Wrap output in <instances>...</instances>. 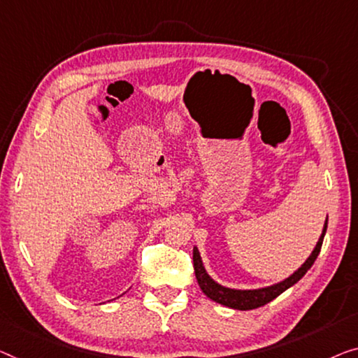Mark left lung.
Instances as JSON below:
<instances>
[{"instance_id":"1","label":"left lung","mask_w":358,"mask_h":358,"mask_svg":"<svg viewBox=\"0 0 358 358\" xmlns=\"http://www.w3.org/2000/svg\"><path fill=\"white\" fill-rule=\"evenodd\" d=\"M327 227H328V218H327V222H324L323 233L318 239L315 249H313V252L310 254V257H308L306 262H303L301 268L294 271L289 278H286L285 281L278 282V285L262 287V289H252V291L230 289V287L218 285V282L213 281L210 276L207 275L204 265H202V260H201V255H199V250H197V248L193 249V264H194L196 280H197V282H199L202 292H204V294L209 299H212V301L222 303V306L238 308V310H252V308L262 307V306H265V303H268L270 301H273L275 297H278L281 292H285L287 289V287L296 285V282L307 273L308 268H310L313 262H315L318 257L320 249H322V244H323L324 233H327Z\"/></svg>"}]
</instances>
